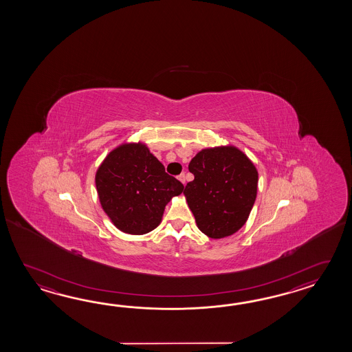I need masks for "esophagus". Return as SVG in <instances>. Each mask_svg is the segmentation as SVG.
Returning <instances> with one entry per match:
<instances>
[{"label": "esophagus", "instance_id": "obj_1", "mask_svg": "<svg viewBox=\"0 0 352 352\" xmlns=\"http://www.w3.org/2000/svg\"><path fill=\"white\" fill-rule=\"evenodd\" d=\"M177 179L185 185V182H186V177H185V173H181V175H179V177Z\"/></svg>", "mask_w": 352, "mask_h": 352}]
</instances>
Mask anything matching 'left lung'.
<instances>
[{
  "mask_svg": "<svg viewBox=\"0 0 352 352\" xmlns=\"http://www.w3.org/2000/svg\"><path fill=\"white\" fill-rule=\"evenodd\" d=\"M194 181L184 194L197 228L212 239L238 232L253 209L258 171L254 164L234 146L205 148L188 164Z\"/></svg>",
  "mask_w": 352,
  "mask_h": 352,
  "instance_id": "8db88e82",
  "label": "left lung"
}]
</instances>
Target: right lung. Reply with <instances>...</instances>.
I'll return each mask as SVG.
<instances>
[{"label":"right lung","instance_id":"right-lung-1","mask_svg":"<svg viewBox=\"0 0 352 352\" xmlns=\"http://www.w3.org/2000/svg\"><path fill=\"white\" fill-rule=\"evenodd\" d=\"M98 197L120 232L142 235L156 229L173 196L184 185L144 143H123L111 151L96 173Z\"/></svg>","mask_w":352,"mask_h":352}]
</instances>
